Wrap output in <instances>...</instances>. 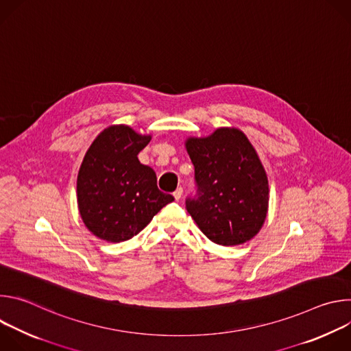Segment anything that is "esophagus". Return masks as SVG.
Masks as SVG:
<instances>
[{
  "instance_id": "esophagus-1",
  "label": "esophagus",
  "mask_w": 351,
  "mask_h": 351,
  "mask_svg": "<svg viewBox=\"0 0 351 351\" xmlns=\"http://www.w3.org/2000/svg\"><path fill=\"white\" fill-rule=\"evenodd\" d=\"M182 194H183V189H182V187H178V189L173 191V197H175L176 202H179L180 197H182Z\"/></svg>"
}]
</instances>
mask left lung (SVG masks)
Wrapping results in <instances>:
<instances>
[{"label": "left lung", "instance_id": "left-lung-1", "mask_svg": "<svg viewBox=\"0 0 351 351\" xmlns=\"http://www.w3.org/2000/svg\"><path fill=\"white\" fill-rule=\"evenodd\" d=\"M197 191L186 210L211 241L237 245L263 228L269 202L265 169L245 134L219 128L208 137H189Z\"/></svg>", "mask_w": 351, "mask_h": 351}]
</instances>
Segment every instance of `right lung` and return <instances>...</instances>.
Here are the masks:
<instances>
[{"mask_svg": "<svg viewBox=\"0 0 351 351\" xmlns=\"http://www.w3.org/2000/svg\"><path fill=\"white\" fill-rule=\"evenodd\" d=\"M149 140L126 125H114L87 149L77 175V207L94 236L111 243L129 240L175 199L157 187L153 168L137 158Z\"/></svg>", "mask_w": 351, "mask_h": 351, "instance_id": "right-lung-1", "label": "right lung"}]
</instances>
